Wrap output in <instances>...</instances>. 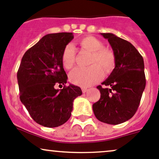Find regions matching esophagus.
<instances>
[{
  "label": "esophagus",
  "mask_w": 159,
  "mask_h": 159,
  "mask_svg": "<svg viewBox=\"0 0 159 159\" xmlns=\"http://www.w3.org/2000/svg\"><path fill=\"white\" fill-rule=\"evenodd\" d=\"M81 90H82L83 93H86V92L88 91V88H81Z\"/></svg>",
  "instance_id": "1"
}]
</instances>
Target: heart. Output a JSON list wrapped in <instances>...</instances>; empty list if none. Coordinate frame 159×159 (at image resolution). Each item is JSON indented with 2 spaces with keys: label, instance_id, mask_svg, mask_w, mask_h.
<instances>
[{
  "label": "heart",
  "instance_id": "heart-1",
  "mask_svg": "<svg viewBox=\"0 0 159 159\" xmlns=\"http://www.w3.org/2000/svg\"><path fill=\"white\" fill-rule=\"evenodd\" d=\"M78 43L84 50L92 53L90 64L88 68H75L69 75V80L77 86L86 88L100 81L103 76V71H110L115 65V56L111 50L102 48V43L97 38L87 36L79 40ZM75 60V49L71 43L65 47L62 53V65L67 69L72 67ZM97 63V64H94ZM99 65H98V64Z\"/></svg>",
  "mask_w": 159,
  "mask_h": 159
}]
</instances>
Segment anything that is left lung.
Instances as JSON below:
<instances>
[{
	"mask_svg": "<svg viewBox=\"0 0 159 159\" xmlns=\"http://www.w3.org/2000/svg\"><path fill=\"white\" fill-rule=\"evenodd\" d=\"M108 40L115 56V68L102 84L97 88L100 99L93 111L99 121L118 125L128 121L138 109L146 87L144 61L135 47L112 33H100Z\"/></svg>",
	"mask_w": 159,
	"mask_h": 159,
	"instance_id": "left-lung-1",
	"label": "left lung"
}]
</instances>
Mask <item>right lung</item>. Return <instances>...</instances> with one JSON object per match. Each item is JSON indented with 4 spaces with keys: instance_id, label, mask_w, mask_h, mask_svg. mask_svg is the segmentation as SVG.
<instances>
[{
    "instance_id": "right-lung-1",
    "label": "right lung",
    "mask_w": 159,
    "mask_h": 159,
    "mask_svg": "<svg viewBox=\"0 0 159 159\" xmlns=\"http://www.w3.org/2000/svg\"><path fill=\"white\" fill-rule=\"evenodd\" d=\"M74 38L73 33L48 34L25 52L17 72L20 100L34 121L56 128L71 117L73 101L82 94L79 87L69 84L62 53ZM59 84L64 88L56 89Z\"/></svg>"
}]
</instances>
